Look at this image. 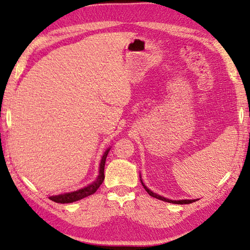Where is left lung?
<instances>
[{"mask_svg":"<svg viewBox=\"0 0 250 250\" xmlns=\"http://www.w3.org/2000/svg\"><path fill=\"white\" fill-rule=\"evenodd\" d=\"M140 180H141V176H140ZM141 183H142V185H143V188H145V189L146 191L149 193V195L150 196H152V197H155V198H158V200H161V201H164V202H167V203H172V204H191V203H193V202H196L197 200H179V201H174V200H168V198H166V197H163V196H161V195H159V194H156V193H153L151 191L150 188H147L146 186V184L143 183V181L141 180Z\"/></svg>","mask_w":250,"mask_h":250,"instance_id":"left-lung-1","label":"left lung"}]
</instances>
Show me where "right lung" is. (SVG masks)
Instances as JSON below:
<instances>
[{
	"label": "right lung",
	"mask_w": 250,
	"mask_h": 250,
	"mask_svg": "<svg viewBox=\"0 0 250 250\" xmlns=\"http://www.w3.org/2000/svg\"><path fill=\"white\" fill-rule=\"evenodd\" d=\"M110 149H111V146H109L108 149L104 151V153L103 154V158H101L100 164H99V174H98V176H97L95 182H92V183H90L87 186H84V188H83L77 189V191L48 196L49 200H52L53 202H56V203H61V204H68V203H73L76 201L83 200V198L89 196V195H91V194H94L97 189L99 188V186L103 184V182L104 180V163H105V159H107V155L109 153Z\"/></svg>",
	"instance_id": "right-lung-1"
}]
</instances>
